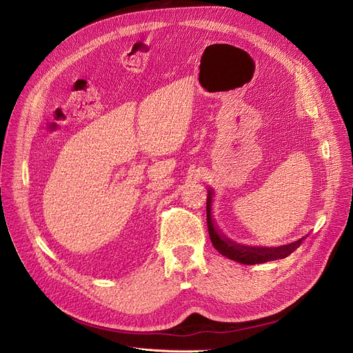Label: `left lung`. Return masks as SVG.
<instances>
[{"mask_svg":"<svg viewBox=\"0 0 353 353\" xmlns=\"http://www.w3.org/2000/svg\"><path fill=\"white\" fill-rule=\"evenodd\" d=\"M212 200H213V193L212 190H208L206 210H208V228H209L210 240L214 249L220 254L232 259V261H236L243 265H257V263H266L270 261H277V259H285L292 252L298 249L305 240V237H302L293 243L277 246V248H253V246L237 245L217 230L212 217Z\"/></svg>","mask_w":353,"mask_h":353,"instance_id":"8db88e82","label":"left lung"}]
</instances>
